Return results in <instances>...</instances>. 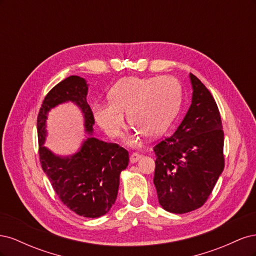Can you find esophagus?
Returning a JSON list of instances; mask_svg holds the SVG:
<instances>
[{
    "label": "esophagus",
    "instance_id": "obj_1",
    "mask_svg": "<svg viewBox=\"0 0 256 256\" xmlns=\"http://www.w3.org/2000/svg\"><path fill=\"white\" fill-rule=\"evenodd\" d=\"M141 158V154L138 152H132L130 154V162L131 164H134V162H136L138 159Z\"/></svg>",
    "mask_w": 256,
    "mask_h": 256
}]
</instances>
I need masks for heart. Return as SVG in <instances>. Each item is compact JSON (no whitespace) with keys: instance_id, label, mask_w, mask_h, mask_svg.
Masks as SVG:
<instances>
[{"instance_id":"obj_1","label":"heart","mask_w":256,"mask_h":256,"mask_svg":"<svg viewBox=\"0 0 256 256\" xmlns=\"http://www.w3.org/2000/svg\"><path fill=\"white\" fill-rule=\"evenodd\" d=\"M110 104L94 108L95 120L110 138L118 136L125 127L124 114L138 131L157 136L170 126L182 104L180 83L170 76H130L116 83L109 94Z\"/></svg>"}]
</instances>
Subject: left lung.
I'll return each mask as SVG.
<instances>
[{"instance_id":"1","label":"left lung","mask_w":256,"mask_h":256,"mask_svg":"<svg viewBox=\"0 0 256 256\" xmlns=\"http://www.w3.org/2000/svg\"><path fill=\"white\" fill-rule=\"evenodd\" d=\"M192 104L171 136L154 147V184L166 212L186 214L202 207L224 168V132L212 95L194 74Z\"/></svg>"}]
</instances>
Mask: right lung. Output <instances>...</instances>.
<instances>
[{
  "label": "right lung",
  "instance_id": "1",
  "mask_svg": "<svg viewBox=\"0 0 256 256\" xmlns=\"http://www.w3.org/2000/svg\"><path fill=\"white\" fill-rule=\"evenodd\" d=\"M86 95V81L78 76H68L48 92L37 116L38 154L44 172L60 202L76 214L98 218L110 210L118 198L120 174L128 166V152L118 144L92 136L84 141L80 152L67 158L54 156L42 145L48 111L68 100L81 108L85 128L92 132L95 120Z\"/></svg>",
  "mask_w": 256,
  "mask_h": 256
}]
</instances>
